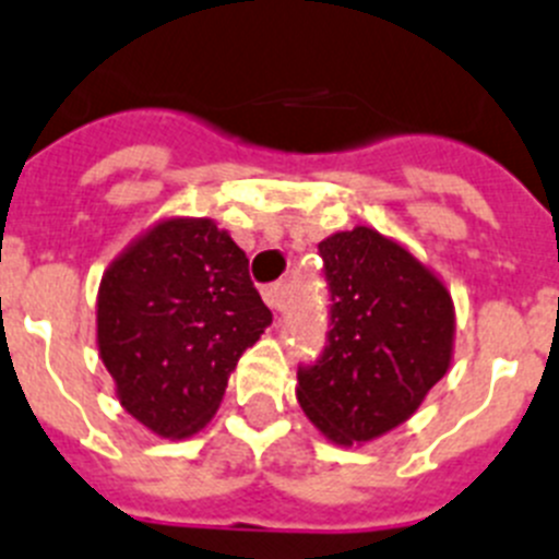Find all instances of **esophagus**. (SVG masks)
<instances>
[{
	"label": "esophagus",
	"instance_id": "34e87169",
	"mask_svg": "<svg viewBox=\"0 0 559 559\" xmlns=\"http://www.w3.org/2000/svg\"><path fill=\"white\" fill-rule=\"evenodd\" d=\"M262 297H264V304H267L270 309L281 311V306H284V300H286V286H284V284H270V286H264Z\"/></svg>",
	"mask_w": 559,
	"mask_h": 559
}]
</instances>
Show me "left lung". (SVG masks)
Returning a JSON list of instances; mask_svg holds the SVG:
<instances>
[{"label":"left lung","mask_w":559,"mask_h":559,"mask_svg":"<svg viewBox=\"0 0 559 559\" xmlns=\"http://www.w3.org/2000/svg\"><path fill=\"white\" fill-rule=\"evenodd\" d=\"M320 255L331 331L295 394L331 444L361 447L408 421L450 372L455 304L421 259L369 226L331 234Z\"/></svg>","instance_id":"obj_1"}]
</instances>
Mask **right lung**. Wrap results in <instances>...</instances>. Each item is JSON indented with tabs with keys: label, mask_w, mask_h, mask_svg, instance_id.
Here are the masks:
<instances>
[{
	"label": "right lung",
	"mask_w": 559,
	"mask_h": 559,
	"mask_svg": "<svg viewBox=\"0 0 559 559\" xmlns=\"http://www.w3.org/2000/svg\"><path fill=\"white\" fill-rule=\"evenodd\" d=\"M273 322L248 255L209 217H162L104 270L96 344L129 416L159 438L212 421L239 356Z\"/></svg>",
	"instance_id": "1"
}]
</instances>
